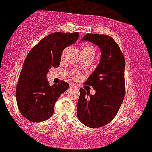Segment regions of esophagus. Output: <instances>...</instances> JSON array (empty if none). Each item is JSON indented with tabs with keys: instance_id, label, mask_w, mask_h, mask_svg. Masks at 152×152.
I'll use <instances>...</instances> for the list:
<instances>
[{
	"instance_id": "obj_1",
	"label": "esophagus",
	"mask_w": 152,
	"mask_h": 152,
	"mask_svg": "<svg viewBox=\"0 0 152 152\" xmlns=\"http://www.w3.org/2000/svg\"><path fill=\"white\" fill-rule=\"evenodd\" d=\"M70 87H71V88H76V86H75V84H74V83H70Z\"/></svg>"
}]
</instances>
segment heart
Returning a JSON list of instances; mask_svg holds the SVG:
<instances>
[{
    "label": "heart",
    "instance_id": "heart-1",
    "mask_svg": "<svg viewBox=\"0 0 152 152\" xmlns=\"http://www.w3.org/2000/svg\"><path fill=\"white\" fill-rule=\"evenodd\" d=\"M81 52H82L83 56L84 58H91L93 59L96 53V49L92 44L86 43L81 45ZM79 76V74L77 72H74L73 77L74 78H77Z\"/></svg>",
    "mask_w": 152,
    "mask_h": 152
}]
</instances>
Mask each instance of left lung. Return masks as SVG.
I'll use <instances>...</instances> for the list:
<instances>
[{
	"label": "left lung",
	"mask_w": 152,
	"mask_h": 152,
	"mask_svg": "<svg viewBox=\"0 0 152 152\" xmlns=\"http://www.w3.org/2000/svg\"><path fill=\"white\" fill-rule=\"evenodd\" d=\"M89 41L101 50V59L84 84L96 90L94 95L80 88L77 106V118L89 128H100L115 118L125 95V59L120 47L108 35L86 34Z\"/></svg>",
	"instance_id": "obj_1"
}]
</instances>
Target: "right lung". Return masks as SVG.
<instances>
[{
    "instance_id": "obj_1",
    "label": "right lung",
    "mask_w": 152,
    "mask_h": 152,
    "mask_svg": "<svg viewBox=\"0 0 152 152\" xmlns=\"http://www.w3.org/2000/svg\"><path fill=\"white\" fill-rule=\"evenodd\" d=\"M78 32H53L34 45L26 58L16 87V100L21 114L32 122L52 117L54 104L69 83L60 81L50 86L47 75L60 65L63 50L77 40Z\"/></svg>"
}]
</instances>
